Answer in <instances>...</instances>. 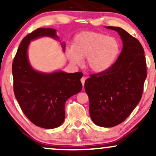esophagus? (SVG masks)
<instances>
[{"instance_id": "1", "label": "esophagus", "mask_w": 156, "mask_h": 156, "mask_svg": "<svg viewBox=\"0 0 156 156\" xmlns=\"http://www.w3.org/2000/svg\"><path fill=\"white\" fill-rule=\"evenodd\" d=\"M86 79H87V78H86V77H82L81 79H80V81H81L82 85H83V87L84 86V83H85Z\"/></svg>"}]
</instances>
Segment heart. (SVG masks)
<instances>
[{
	"label": "heart",
	"instance_id": "b5f03b06",
	"mask_svg": "<svg viewBox=\"0 0 156 156\" xmlns=\"http://www.w3.org/2000/svg\"><path fill=\"white\" fill-rule=\"evenodd\" d=\"M120 52V44L117 39L104 34L83 31L76 36L73 48L67 54L73 63L80 64L87 58L88 67L95 73L107 70L113 65Z\"/></svg>",
	"mask_w": 156,
	"mask_h": 156
}]
</instances>
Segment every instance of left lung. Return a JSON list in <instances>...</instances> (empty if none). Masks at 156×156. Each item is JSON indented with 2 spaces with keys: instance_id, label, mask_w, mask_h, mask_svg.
<instances>
[{
  "instance_id": "1",
  "label": "left lung",
  "mask_w": 156,
  "mask_h": 156,
  "mask_svg": "<svg viewBox=\"0 0 156 156\" xmlns=\"http://www.w3.org/2000/svg\"><path fill=\"white\" fill-rule=\"evenodd\" d=\"M106 28L118 32L122 51L107 70L90 75L84 87L93 122L112 128L125 121L140 101L147 66L144 49L137 39L119 27Z\"/></svg>"
}]
</instances>
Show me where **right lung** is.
<instances>
[{
  "label": "right lung",
  "instance_id": "1",
  "mask_svg": "<svg viewBox=\"0 0 156 156\" xmlns=\"http://www.w3.org/2000/svg\"><path fill=\"white\" fill-rule=\"evenodd\" d=\"M41 37L58 39L55 29L45 28H37L23 38L12 63L14 92L23 112L31 122L52 129L63 123L66 101L81 91L83 73H43L34 70L27 51L30 42ZM61 44L64 51L65 44Z\"/></svg>",
  "mask_w": 156,
  "mask_h": 156
}]
</instances>
